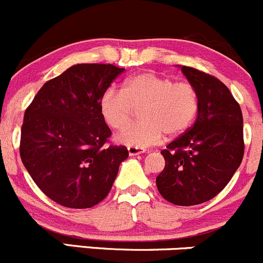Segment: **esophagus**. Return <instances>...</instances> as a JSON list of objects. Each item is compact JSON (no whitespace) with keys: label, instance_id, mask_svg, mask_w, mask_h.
Here are the masks:
<instances>
[{"label":"esophagus","instance_id":"1","mask_svg":"<svg viewBox=\"0 0 263 263\" xmlns=\"http://www.w3.org/2000/svg\"><path fill=\"white\" fill-rule=\"evenodd\" d=\"M127 150H128L129 156H136V155H140V154L145 153L146 148H143V147H135V146H128V147H127Z\"/></svg>","mask_w":263,"mask_h":263}]
</instances>
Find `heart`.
Listing matches in <instances>:
<instances>
[{
    "label": "heart",
    "instance_id": "heart-1",
    "mask_svg": "<svg viewBox=\"0 0 263 263\" xmlns=\"http://www.w3.org/2000/svg\"><path fill=\"white\" fill-rule=\"evenodd\" d=\"M199 104V93L190 82L141 71L126 79L122 92L107 89L99 109L110 128L122 131L140 109L141 120L122 132L120 140L135 147H147L160 142L164 135L174 139L186 132L197 118Z\"/></svg>",
    "mask_w": 263,
    "mask_h": 263
}]
</instances>
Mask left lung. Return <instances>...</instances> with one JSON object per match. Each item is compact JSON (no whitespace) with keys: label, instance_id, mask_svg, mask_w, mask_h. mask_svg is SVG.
<instances>
[{"label":"left lung","instance_id":"left-lung-1","mask_svg":"<svg viewBox=\"0 0 263 263\" xmlns=\"http://www.w3.org/2000/svg\"><path fill=\"white\" fill-rule=\"evenodd\" d=\"M181 71L199 93L198 117L161 151L165 167L156 185L167 201L190 206L224 189L241 165L245 141L241 107L228 88L192 66H181Z\"/></svg>","mask_w":263,"mask_h":263}]
</instances>
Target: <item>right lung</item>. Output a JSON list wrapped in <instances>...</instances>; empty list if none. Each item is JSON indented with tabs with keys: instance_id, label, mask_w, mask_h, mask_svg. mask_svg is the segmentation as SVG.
Listing matches in <instances>:
<instances>
[{
	"instance_id": "obj_1",
	"label": "right lung",
	"mask_w": 263,
	"mask_h": 263,
	"mask_svg": "<svg viewBox=\"0 0 263 263\" xmlns=\"http://www.w3.org/2000/svg\"><path fill=\"white\" fill-rule=\"evenodd\" d=\"M124 71L113 64H77L48 81L25 110L22 164L39 189L60 205L95 206L108 195L128 156L99 109L101 97Z\"/></svg>"
}]
</instances>
